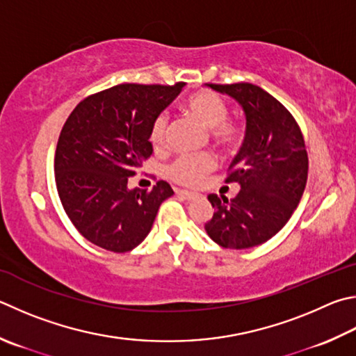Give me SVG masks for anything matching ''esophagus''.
Segmentation results:
<instances>
[{
  "mask_svg": "<svg viewBox=\"0 0 356 356\" xmlns=\"http://www.w3.org/2000/svg\"><path fill=\"white\" fill-rule=\"evenodd\" d=\"M176 193L180 197H184L186 200H193L196 197V193H191V191H186V190H177Z\"/></svg>",
  "mask_w": 356,
  "mask_h": 356,
  "instance_id": "1",
  "label": "esophagus"
}]
</instances>
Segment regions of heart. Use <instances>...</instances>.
<instances>
[{"label": "heart", "instance_id": "b5f03b06", "mask_svg": "<svg viewBox=\"0 0 356 356\" xmlns=\"http://www.w3.org/2000/svg\"><path fill=\"white\" fill-rule=\"evenodd\" d=\"M184 107L186 113L210 129L211 138L224 149H230L241 141L243 127L238 121L227 118L229 106L218 93L209 90L193 93L186 98ZM168 131H170V116L163 112L152 121L149 132L151 143L156 147H163L168 141ZM216 163V157L210 152L184 154L172 161L168 168V174L174 182L180 185L197 186L207 174L215 170Z\"/></svg>", "mask_w": 356, "mask_h": 356}]
</instances>
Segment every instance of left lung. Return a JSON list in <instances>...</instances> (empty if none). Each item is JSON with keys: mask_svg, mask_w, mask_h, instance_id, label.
Masks as SVG:
<instances>
[{"mask_svg": "<svg viewBox=\"0 0 356 356\" xmlns=\"http://www.w3.org/2000/svg\"><path fill=\"white\" fill-rule=\"evenodd\" d=\"M243 107L245 137L225 182L241 190L234 199L210 195L215 209L205 230L225 249L266 243L283 229L299 205L308 177L305 141L294 116L254 83H209Z\"/></svg>", "mask_w": 356, "mask_h": 356, "instance_id": "1", "label": "left lung"}]
</instances>
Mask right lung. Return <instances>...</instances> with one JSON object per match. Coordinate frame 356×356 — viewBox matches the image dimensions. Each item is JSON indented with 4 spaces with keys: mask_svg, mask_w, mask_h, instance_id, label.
<instances>
[{
    "mask_svg": "<svg viewBox=\"0 0 356 356\" xmlns=\"http://www.w3.org/2000/svg\"><path fill=\"white\" fill-rule=\"evenodd\" d=\"M184 87L120 83L70 113L56 147V186L70 221L90 243L116 254L132 250L174 195L165 180L151 191L129 190L127 180L151 157L152 121Z\"/></svg>",
    "mask_w": 356,
    "mask_h": 356,
    "instance_id": "right-lung-1",
    "label": "right lung"
}]
</instances>
